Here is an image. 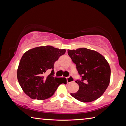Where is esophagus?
<instances>
[{
  "instance_id": "obj_1",
  "label": "esophagus",
  "mask_w": 126,
  "mask_h": 126,
  "mask_svg": "<svg viewBox=\"0 0 126 126\" xmlns=\"http://www.w3.org/2000/svg\"><path fill=\"white\" fill-rule=\"evenodd\" d=\"M74 81V78L73 77H72V76H70V77H68L67 78V83H71L73 82Z\"/></svg>"
}]
</instances>
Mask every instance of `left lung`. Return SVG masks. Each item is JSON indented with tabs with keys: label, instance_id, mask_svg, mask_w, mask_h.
Wrapping results in <instances>:
<instances>
[{
	"label": "left lung",
	"instance_id": "obj_1",
	"mask_svg": "<svg viewBox=\"0 0 126 126\" xmlns=\"http://www.w3.org/2000/svg\"><path fill=\"white\" fill-rule=\"evenodd\" d=\"M68 54L82 76V80L76 81L79 86L77 92L71 95L82 102L99 98L110 82V68L107 61L97 51L86 48L68 49Z\"/></svg>",
	"mask_w": 126,
	"mask_h": 126
}]
</instances>
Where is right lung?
I'll return each instance as SVG.
<instances>
[{"mask_svg":"<svg viewBox=\"0 0 126 126\" xmlns=\"http://www.w3.org/2000/svg\"><path fill=\"white\" fill-rule=\"evenodd\" d=\"M65 51V49L47 46L34 48L24 53L17 69V78L28 96L38 100L48 99L61 84H67L65 78L53 77L54 64ZM49 70H52L51 73L46 76Z\"/></svg>","mask_w":126,"mask_h":126,"instance_id":"1","label":"right lung"}]
</instances>
